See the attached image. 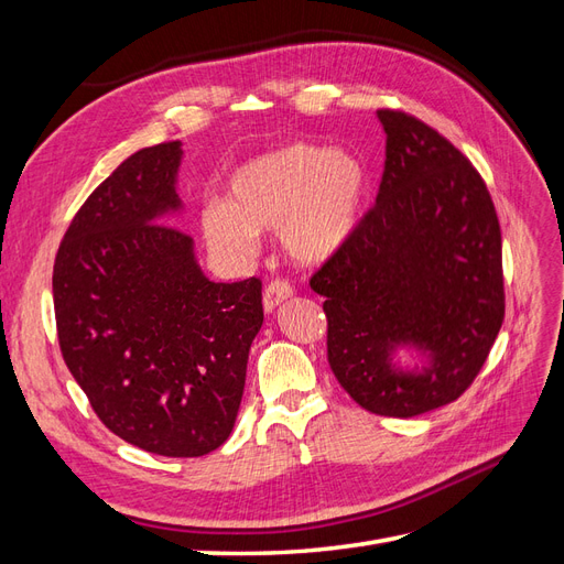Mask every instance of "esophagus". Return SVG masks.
<instances>
[{
	"label": "esophagus",
	"instance_id": "obj_1",
	"mask_svg": "<svg viewBox=\"0 0 564 564\" xmlns=\"http://www.w3.org/2000/svg\"><path fill=\"white\" fill-rule=\"evenodd\" d=\"M292 294H294V286L286 280H272L263 292V311L272 313L282 301H286Z\"/></svg>",
	"mask_w": 564,
	"mask_h": 564
}]
</instances>
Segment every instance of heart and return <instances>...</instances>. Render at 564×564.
I'll use <instances>...</instances> for the list:
<instances>
[{
  "instance_id": "b5f03b06",
  "label": "heart",
  "mask_w": 564,
  "mask_h": 564,
  "mask_svg": "<svg viewBox=\"0 0 564 564\" xmlns=\"http://www.w3.org/2000/svg\"><path fill=\"white\" fill-rule=\"evenodd\" d=\"M367 191L365 169L344 150L284 145L235 174L228 204L202 209L207 245L232 259L256 249V232L278 230L294 261L317 265L348 242Z\"/></svg>"
}]
</instances>
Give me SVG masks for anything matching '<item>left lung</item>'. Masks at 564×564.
Returning <instances> with one entry per match:
<instances>
[{"label":"left lung","instance_id":"obj_1","mask_svg":"<svg viewBox=\"0 0 564 564\" xmlns=\"http://www.w3.org/2000/svg\"><path fill=\"white\" fill-rule=\"evenodd\" d=\"M379 119L377 204L311 289L324 296L338 383L367 412L409 419L464 395L499 336L501 228L482 176L445 135L402 110ZM400 345L421 349L426 365L398 370Z\"/></svg>","mask_w":564,"mask_h":564}]
</instances>
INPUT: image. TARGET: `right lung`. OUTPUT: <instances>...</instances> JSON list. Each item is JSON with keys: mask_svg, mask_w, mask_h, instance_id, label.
<instances>
[{"mask_svg": "<svg viewBox=\"0 0 564 564\" xmlns=\"http://www.w3.org/2000/svg\"><path fill=\"white\" fill-rule=\"evenodd\" d=\"M181 143L133 152L82 204L54 263L63 360L96 416L160 456L218 449L263 324L261 280L212 282L178 212Z\"/></svg>", "mask_w": 564, "mask_h": 564, "instance_id": "obj_1", "label": "right lung"}]
</instances>
